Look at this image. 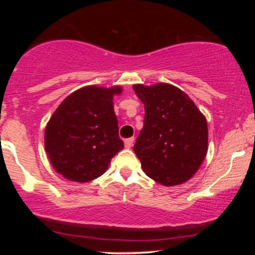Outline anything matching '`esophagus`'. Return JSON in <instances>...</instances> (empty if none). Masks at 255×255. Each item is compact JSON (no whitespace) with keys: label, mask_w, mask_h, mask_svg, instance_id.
<instances>
[{"label":"esophagus","mask_w":255,"mask_h":255,"mask_svg":"<svg viewBox=\"0 0 255 255\" xmlns=\"http://www.w3.org/2000/svg\"><path fill=\"white\" fill-rule=\"evenodd\" d=\"M134 142V137H129V139H126L125 140V147L126 148H130L133 146Z\"/></svg>","instance_id":"34e87169"}]
</instances>
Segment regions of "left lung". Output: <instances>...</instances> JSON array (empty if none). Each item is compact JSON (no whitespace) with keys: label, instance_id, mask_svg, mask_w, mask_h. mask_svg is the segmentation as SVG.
Wrapping results in <instances>:
<instances>
[{"label":"left lung","instance_id":"left-lung-1","mask_svg":"<svg viewBox=\"0 0 255 255\" xmlns=\"http://www.w3.org/2000/svg\"><path fill=\"white\" fill-rule=\"evenodd\" d=\"M133 90L145 105L144 127L133 148L142 170L166 187L186 182L206 157V119L174 85L137 84Z\"/></svg>","mask_w":255,"mask_h":255}]
</instances>
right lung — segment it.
Segmentation results:
<instances>
[{"instance_id": "right-lung-1", "label": "right lung", "mask_w": 255, "mask_h": 255, "mask_svg": "<svg viewBox=\"0 0 255 255\" xmlns=\"http://www.w3.org/2000/svg\"><path fill=\"white\" fill-rule=\"evenodd\" d=\"M121 93V86L83 87L52 114L44 144L52 166L64 178L81 183L95 180L124 148L114 111V96Z\"/></svg>"}]
</instances>
